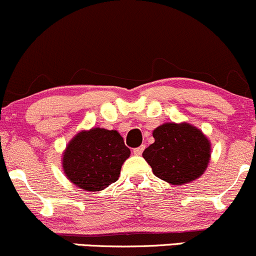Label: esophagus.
<instances>
[{"label":"esophagus","mask_w":256,"mask_h":256,"mask_svg":"<svg viewBox=\"0 0 256 256\" xmlns=\"http://www.w3.org/2000/svg\"><path fill=\"white\" fill-rule=\"evenodd\" d=\"M142 151H144V145H142V146H139V148H136V149L133 150V152H134V155L139 156V155H142Z\"/></svg>","instance_id":"obj_1"}]
</instances>
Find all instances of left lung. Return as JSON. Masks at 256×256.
Returning <instances> with one entry per match:
<instances>
[{"instance_id": "8db88e82", "label": "left lung", "mask_w": 256, "mask_h": 256, "mask_svg": "<svg viewBox=\"0 0 256 256\" xmlns=\"http://www.w3.org/2000/svg\"><path fill=\"white\" fill-rule=\"evenodd\" d=\"M152 136L155 142L144 150L142 158L156 177L172 186H182L206 171L211 144L199 128L186 122H168L154 129Z\"/></svg>"}]
</instances>
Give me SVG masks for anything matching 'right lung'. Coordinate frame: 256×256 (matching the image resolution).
I'll return each mask as SVG.
<instances>
[{"mask_svg": "<svg viewBox=\"0 0 256 256\" xmlns=\"http://www.w3.org/2000/svg\"><path fill=\"white\" fill-rule=\"evenodd\" d=\"M129 155L117 130L95 127L79 132L68 142L62 155L63 172L78 188L100 192L118 180Z\"/></svg>", "mask_w": 256, "mask_h": 256, "instance_id": "1", "label": "right lung"}]
</instances>
